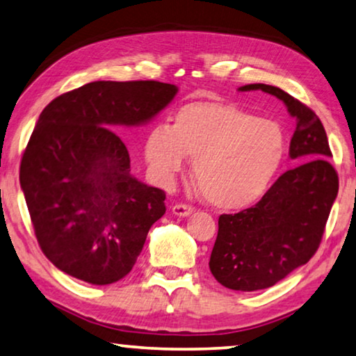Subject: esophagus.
I'll list each match as a JSON object with an SVG mask.
<instances>
[{
  "instance_id": "34e87169",
  "label": "esophagus",
  "mask_w": 356,
  "mask_h": 356,
  "mask_svg": "<svg viewBox=\"0 0 356 356\" xmlns=\"http://www.w3.org/2000/svg\"><path fill=\"white\" fill-rule=\"evenodd\" d=\"M172 211H173V215H177L179 218H186L194 211V209H193V207L184 205V204H177V205L172 207Z\"/></svg>"
}]
</instances>
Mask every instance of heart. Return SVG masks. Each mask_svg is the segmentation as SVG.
<instances>
[{"mask_svg": "<svg viewBox=\"0 0 356 356\" xmlns=\"http://www.w3.org/2000/svg\"><path fill=\"white\" fill-rule=\"evenodd\" d=\"M286 135L277 122L259 119L232 103L197 100L175 113L170 129L157 125L145 156L156 181L172 186L193 159V179L207 204L242 210L267 193L285 159Z\"/></svg>", "mask_w": 356, "mask_h": 356, "instance_id": "heart-1", "label": "heart"}]
</instances>
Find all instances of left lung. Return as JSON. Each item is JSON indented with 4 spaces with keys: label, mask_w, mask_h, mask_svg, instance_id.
I'll list each match as a JSON object with an SVG mask.
<instances>
[{
    "label": "left lung",
    "mask_w": 356,
    "mask_h": 356,
    "mask_svg": "<svg viewBox=\"0 0 356 356\" xmlns=\"http://www.w3.org/2000/svg\"><path fill=\"white\" fill-rule=\"evenodd\" d=\"M285 103L296 119L289 157L302 161L282 175L251 209L221 215L210 256V270L222 286L256 291L273 286L318 250L334 204L339 178L325 127L309 106L278 87L248 84Z\"/></svg>",
    "instance_id": "left-lung-1"
}]
</instances>
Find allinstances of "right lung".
Wrapping results in <instances>:
<instances>
[{
    "mask_svg": "<svg viewBox=\"0 0 356 356\" xmlns=\"http://www.w3.org/2000/svg\"><path fill=\"white\" fill-rule=\"evenodd\" d=\"M178 92L157 81H95L42 109L20 162V188L46 258L68 275L109 285L132 270L165 193L130 175L113 129L152 121Z\"/></svg>",
    "mask_w": 356,
    "mask_h": 356,
    "instance_id": "right-lung-1",
    "label": "right lung"
}]
</instances>
